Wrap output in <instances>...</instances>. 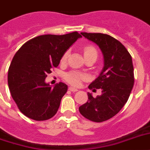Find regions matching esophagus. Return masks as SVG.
<instances>
[{"label": "esophagus", "instance_id": "34e87169", "mask_svg": "<svg viewBox=\"0 0 150 150\" xmlns=\"http://www.w3.org/2000/svg\"><path fill=\"white\" fill-rule=\"evenodd\" d=\"M68 89H69L71 92H77L78 91V89H75V88H74V87H69V88H68Z\"/></svg>", "mask_w": 150, "mask_h": 150}]
</instances>
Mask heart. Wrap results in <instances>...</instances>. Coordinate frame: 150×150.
<instances>
[{
  "instance_id": "heart-1",
  "label": "heart",
  "mask_w": 150,
  "mask_h": 150,
  "mask_svg": "<svg viewBox=\"0 0 150 150\" xmlns=\"http://www.w3.org/2000/svg\"><path fill=\"white\" fill-rule=\"evenodd\" d=\"M84 52L85 58L87 57L91 56V55H96L97 56V52H96V49L92 47V46H87L84 48L83 50ZM68 53L66 52L65 54H64L62 58H61V61H65L68 57ZM86 79V75L82 73L77 72V71H70L68 74H66L65 79L66 81L70 83V84L73 85V86H79L81 83L82 80H84Z\"/></svg>"
}]
</instances>
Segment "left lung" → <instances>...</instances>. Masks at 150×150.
<instances>
[{
  "instance_id": "obj_1",
  "label": "left lung",
  "mask_w": 150,
  "mask_h": 150,
  "mask_svg": "<svg viewBox=\"0 0 150 150\" xmlns=\"http://www.w3.org/2000/svg\"><path fill=\"white\" fill-rule=\"evenodd\" d=\"M81 34L100 47L103 56V68L89 86L90 89H101L102 94L94 98L88 93V101L79 110L86 118L103 122L116 115L128 101L134 85L132 59L125 46L109 35Z\"/></svg>"
}]
</instances>
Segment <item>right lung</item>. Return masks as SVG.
Listing matches in <instances>:
<instances>
[{"mask_svg": "<svg viewBox=\"0 0 150 150\" xmlns=\"http://www.w3.org/2000/svg\"><path fill=\"white\" fill-rule=\"evenodd\" d=\"M81 37L77 32L43 35L24 43L16 52L8 69V83L13 100L24 115L45 121L56 114L68 86L59 82L52 87L45 79Z\"/></svg>", "mask_w": 150, "mask_h": 150, "instance_id": "right-lung-1", "label": "right lung"}]
</instances>
